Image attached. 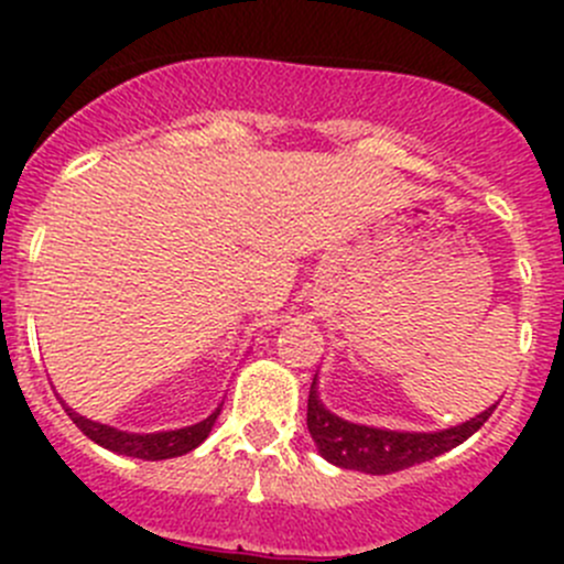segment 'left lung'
I'll return each instance as SVG.
<instances>
[{
	"mask_svg": "<svg viewBox=\"0 0 564 564\" xmlns=\"http://www.w3.org/2000/svg\"><path fill=\"white\" fill-rule=\"evenodd\" d=\"M497 403L480 412L466 423L453 429L434 431V434H409V431H384L371 425H357L349 420H340L324 403L318 401L316 379L308 392V431L314 436L318 453L329 464L340 469H357L366 475H390V471L409 469L414 464H423L442 453L453 451L460 442L469 440L482 423L494 414Z\"/></svg>",
	"mask_w": 564,
	"mask_h": 564,
	"instance_id": "obj_1",
	"label": "left lung"
}]
</instances>
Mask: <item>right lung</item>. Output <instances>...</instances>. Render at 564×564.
Instances as JSON below:
<instances>
[{"mask_svg": "<svg viewBox=\"0 0 564 564\" xmlns=\"http://www.w3.org/2000/svg\"><path fill=\"white\" fill-rule=\"evenodd\" d=\"M65 412L70 414L73 423L84 431V436L98 442V445L106 447V451L119 453V456H130V458L163 460V458L185 456V453H191L193 447L202 445V442L209 436V431H213L215 420H218L220 406L215 409L207 420H202V423L187 425V429H176V431H161V434H128V431H117L111 429V425L93 423V420L82 417V414H76L67 406Z\"/></svg>", "mask_w": 564, "mask_h": 564, "instance_id": "add662e5", "label": "right lung"}]
</instances>
